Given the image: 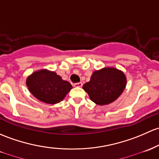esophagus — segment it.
I'll return each mask as SVG.
<instances>
[{
  "mask_svg": "<svg viewBox=\"0 0 159 159\" xmlns=\"http://www.w3.org/2000/svg\"><path fill=\"white\" fill-rule=\"evenodd\" d=\"M83 84L81 82H79V83H76V84H74V87L75 88H81V87H82Z\"/></svg>",
  "mask_w": 159,
  "mask_h": 159,
  "instance_id": "34e87169",
  "label": "esophagus"
}]
</instances>
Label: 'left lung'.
Returning <instances> with one entry per match:
<instances>
[{
	"label": "left lung",
	"mask_w": 159,
	"mask_h": 159,
	"mask_svg": "<svg viewBox=\"0 0 159 159\" xmlns=\"http://www.w3.org/2000/svg\"><path fill=\"white\" fill-rule=\"evenodd\" d=\"M126 86V77L121 70L105 67L93 71L91 80L83 85L90 99L98 105H107L115 101Z\"/></svg>",
	"instance_id": "1"
}]
</instances>
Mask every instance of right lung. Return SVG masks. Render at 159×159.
Returning a JSON list of instances; mask_svg holds the SVG:
<instances>
[{
  "instance_id": "right-lung-1",
  "label": "right lung",
  "mask_w": 159,
  "mask_h": 159,
  "mask_svg": "<svg viewBox=\"0 0 159 159\" xmlns=\"http://www.w3.org/2000/svg\"><path fill=\"white\" fill-rule=\"evenodd\" d=\"M26 84L29 91L40 101L49 104L61 102L72 86L55 71L41 69L27 77Z\"/></svg>"
}]
</instances>
